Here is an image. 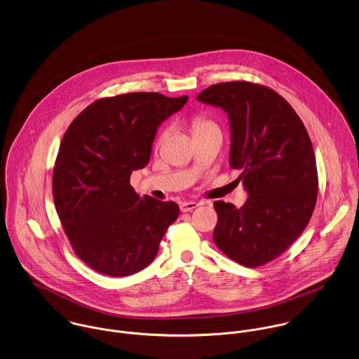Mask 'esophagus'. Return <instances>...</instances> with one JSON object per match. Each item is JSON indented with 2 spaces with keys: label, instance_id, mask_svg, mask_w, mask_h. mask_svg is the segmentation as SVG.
Listing matches in <instances>:
<instances>
[{
  "label": "esophagus",
  "instance_id": "34e87169",
  "mask_svg": "<svg viewBox=\"0 0 359 359\" xmlns=\"http://www.w3.org/2000/svg\"><path fill=\"white\" fill-rule=\"evenodd\" d=\"M197 207H198V204L194 203V201H186V203H182V204H180L182 212H190V211L196 210Z\"/></svg>",
  "mask_w": 359,
  "mask_h": 359
}]
</instances>
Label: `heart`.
<instances>
[{
  "label": "heart",
  "mask_w": 359,
  "mask_h": 359,
  "mask_svg": "<svg viewBox=\"0 0 359 359\" xmlns=\"http://www.w3.org/2000/svg\"><path fill=\"white\" fill-rule=\"evenodd\" d=\"M210 126H215L211 121H208V119H204V118H200V119H197L196 122H194V132L196 130H201V129H207V128H210Z\"/></svg>",
  "instance_id": "heart-1"
}]
</instances>
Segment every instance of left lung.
<instances>
[{
	"instance_id": "8db88e82",
	"label": "left lung",
	"mask_w": 359,
	"mask_h": 359,
	"mask_svg": "<svg viewBox=\"0 0 359 359\" xmlns=\"http://www.w3.org/2000/svg\"><path fill=\"white\" fill-rule=\"evenodd\" d=\"M197 100L227 114L229 165L243 170L248 194L240 210L214 203L216 247L240 265L261 266L286 251L313 212L318 172L311 139L291 105L269 87L219 83Z\"/></svg>"
}]
</instances>
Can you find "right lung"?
<instances>
[{
	"label": "right lung",
	"instance_id": "add662e5",
	"mask_svg": "<svg viewBox=\"0 0 359 359\" xmlns=\"http://www.w3.org/2000/svg\"><path fill=\"white\" fill-rule=\"evenodd\" d=\"M187 100L158 93L101 98L68 128L53 196L76 255L94 271L116 278L140 272L177 219L176 203L142 198L130 175L149 162L158 128Z\"/></svg>",
	"mask_w": 359,
	"mask_h": 359
}]
</instances>
